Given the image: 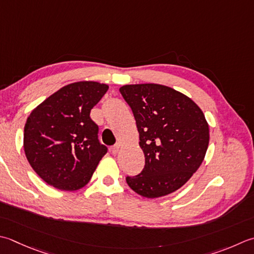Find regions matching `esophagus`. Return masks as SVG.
Here are the masks:
<instances>
[{
	"label": "esophagus",
	"mask_w": 254,
	"mask_h": 254,
	"mask_svg": "<svg viewBox=\"0 0 254 254\" xmlns=\"http://www.w3.org/2000/svg\"><path fill=\"white\" fill-rule=\"evenodd\" d=\"M119 151H120V145H118V144H117V145H114V146L111 147V152H112L113 155H117Z\"/></svg>",
	"instance_id": "1"
}]
</instances>
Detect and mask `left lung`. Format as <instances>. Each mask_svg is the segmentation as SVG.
Returning a JSON list of instances; mask_svg holds the SVG:
<instances>
[{"label":"left lung","instance_id":"left-lung-1","mask_svg":"<svg viewBox=\"0 0 254 254\" xmlns=\"http://www.w3.org/2000/svg\"><path fill=\"white\" fill-rule=\"evenodd\" d=\"M120 92L132 109L145 156L143 171L127 176V185L146 198L177 190L199 168L209 144L200 108L162 84H127Z\"/></svg>","mask_w":254,"mask_h":254}]
</instances>
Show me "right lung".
I'll use <instances>...</instances> for the list:
<instances>
[{
  "mask_svg": "<svg viewBox=\"0 0 254 254\" xmlns=\"http://www.w3.org/2000/svg\"><path fill=\"white\" fill-rule=\"evenodd\" d=\"M108 89L96 81L67 84L29 114L24 127L25 155L48 185L72 191L90 181L108 152L90 111Z\"/></svg>",
  "mask_w": 254,
  "mask_h": 254,
  "instance_id": "add662e5",
  "label": "right lung"
}]
</instances>
